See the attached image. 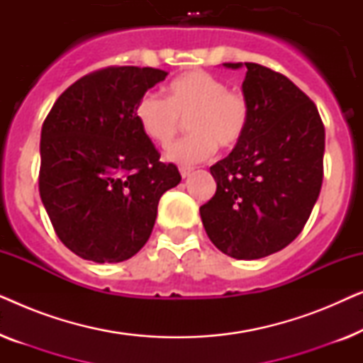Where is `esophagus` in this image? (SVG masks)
I'll return each mask as SVG.
<instances>
[{
	"mask_svg": "<svg viewBox=\"0 0 363 363\" xmlns=\"http://www.w3.org/2000/svg\"><path fill=\"white\" fill-rule=\"evenodd\" d=\"M193 170H195V168H193V167H180V173H182L183 178H186Z\"/></svg>",
	"mask_w": 363,
	"mask_h": 363,
	"instance_id": "esophagus-1",
	"label": "esophagus"
}]
</instances>
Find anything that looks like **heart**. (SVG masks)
Segmentation results:
<instances>
[{
    "instance_id": "b5f03b06",
    "label": "heart",
    "mask_w": 363,
    "mask_h": 363,
    "mask_svg": "<svg viewBox=\"0 0 363 363\" xmlns=\"http://www.w3.org/2000/svg\"><path fill=\"white\" fill-rule=\"evenodd\" d=\"M135 118L145 137L168 147L182 122L192 133L168 150L167 157L178 163L208 160L223 148H233L246 135L251 121V104L245 92L230 89L226 81L206 71H190L173 79L167 99L147 92L138 99Z\"/></svg>"
}]
</instances>
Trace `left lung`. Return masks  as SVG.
<instances>
[{"label": "left lung", "instance_id": "1", "mask_svg": "<svg viewBox=\"0 0 363 363\" xmlns=\"http://www.w3.org/2000/svg\"><path fill=\"white\" fill-rule=\"evenodd\" d=\"M245 66L250 127L230 155L210 167L216 193L200 215L221 252L259 259L294 241L309 220L324 178L325 130L315 104L294 82L261 64Z\"/></svg>", "mask_w": 363, "mask_h": 363}]
</instances>
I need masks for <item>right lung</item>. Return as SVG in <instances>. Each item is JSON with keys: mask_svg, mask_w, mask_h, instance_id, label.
<instances>
[{"mask_svg": "<svg viewBox=\"0 0 363 363\" xmlns=\"http://www.w3.org/2000/svg\"><path fill=\"white\" fill-rule=\"evenodd\" d=\"M153 67L108 66L54 102L41 130L39 195L62 245L82 259L121 262L152 235L163 193L182 180L135 118Z\"/></svg>", "mask_w": 363, "mask_h": 363, "instance_id": "1", "label": "right lung"}]
</instances>
